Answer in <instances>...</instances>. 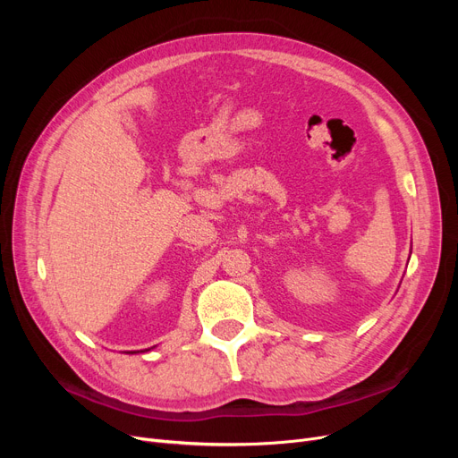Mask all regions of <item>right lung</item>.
<instances>
[{
  "label": "right lung",
  "mask_w": 458,
  "mask_h": 458,
  "mask_svg": "<svg viewBox=\"0 0 458 458\" xmlns=\"http://www.w3.org/2000/svg\"><path fill=\"white\" fill-rule=\"evenodd\" d=\"M147 351H148V349H147Z\"/></svg>",
  "instance_id": "add662e5"
}]
</instances>
